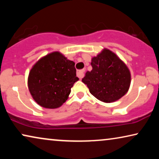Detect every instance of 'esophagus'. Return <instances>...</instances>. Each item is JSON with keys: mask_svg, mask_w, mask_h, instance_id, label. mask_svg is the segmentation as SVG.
Listing matches in <instances>:
<instances>
[{"mask_svg": "<svg viewBox=\"0 0 159 159\" xmlns=\"http://www.w3.org/2000/svg\"><path fill=\"white\" fill-rule=\"evenodd\" d=\"M84 69H82V70H79L77 71V77L80 78V79H82V77H84Z\"/></svg>", "mask_w": 159, "mask_h": 159, "instance_id": "obj_1", "label": "esophagus"}]
</instances>
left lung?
I'll list each match as a JSON object with an SVG mask.
<instances>
[{
  "instance_id": "1",
  "label": "left lung",
  "mask_w": 159,
  "mask_h": 159,
  "mask_svg": "<svg viewBox=\"0 0 159 159\" xmlns=\"http://www.w3.org/2000/svg\"><path fill=\"white\" fill-rule=\"evenodd\" d=\"M92 71H87L82 81L93 96L105 103L120 99L129 90L131 75L126 64L108 49L92 58Z\"/></svg>"
}]
</instances>
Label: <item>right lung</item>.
<instances>
[{"label": "right lung", "mask_w": 159, "mask_h": 159, "mask_svg": "<svg viewBox=\"0 0 159 159\" xmlns=\"http://www.w3.org/2000/svg\"><path fill=\"white\" fill-rule=\"evenodd\" d=\"M75 62L59 52L40 58L30 71L28 88L37 103L47 108L60 107L68 98L76 76Z\"/></svg>", "instance_id": "right-lung-1"}]
</instances>
